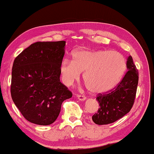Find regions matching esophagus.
<instances>
[{
	"label": "esophagus",
	"instance_id": "obj_1",
	"mask_svg": "<svg viewBox=\"0 0 154 154\" xmlns=\"http://www.w3.org/2000/svg\"><path fill=\"white\" fill-rule=\"evenodd\" d=\"M77 98H78V99H79V100H85V99H86V97H85V96H83V95H82V94H78L77 95Z\"/></svg>",
	"mask_w": 154,
	"mask_h": 154
}]
</instances>
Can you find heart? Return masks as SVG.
Returning <instances> with one entry per match:
<instances>
[{
    "label": "heart",
    "instance_id": "1",
    "mask_svg": "<svg viewBox=\"0 0 154 154\" xmlns=\"http://www.w3.org/2000/svg\"><path fill=\"white\" fill-rule=\"evenodd\" d=\"M123 56L115 51L82 48L73 52L72 61L64 59L60 65L62 82L70 85L83 72L85 86L93 93H103L118 84L126 70Z\"/></svg>",
    "mask_w": 154,
    "mask_h": 154
}]
</instances>
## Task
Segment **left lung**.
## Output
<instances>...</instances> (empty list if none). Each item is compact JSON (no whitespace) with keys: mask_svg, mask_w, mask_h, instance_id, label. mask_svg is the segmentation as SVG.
<instances>
[{"mask_svg":"<svg viewBox=\"0 0 154 154\" xmlns=\"http://www.w3.org/2000/svg\"><path fill=\"white\" fill-rule=\"evenodd\" d=\"M126 66L128 71L118 85L106 94H98L96 97L100 107L92 116L95 124L113 123L128 113L133 106L139 82V71L131 56L127 59Z\"/></svg>","mask_w":154,"mask_h":154,"instance_id":"left-lung-1","label":"left lung"}]
</instances>
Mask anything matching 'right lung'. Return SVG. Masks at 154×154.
Here are the masks:
<instances>
[{
	"instance_id": "1",
	"label": "right lung",
	"mask_w": 154,
	"mask_h": 154,
	"mask_svg": "<svg viewBox=\"0 0 154 154\" xmlns=\"http://www.w3.org/2000/svg\"><path fill=\"white\" fill-rule=\"evenodd\" d=\"M66 41L36 42L21 52L12 67V100L26 119L47 126L58 118L72 94L60 82Z\"/></svg>"
}]
</instances>
